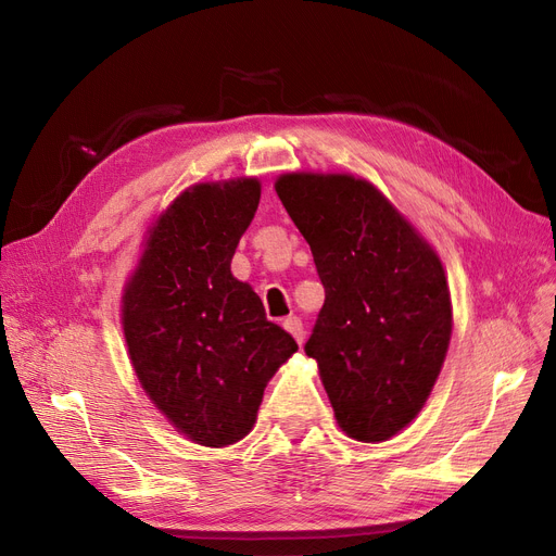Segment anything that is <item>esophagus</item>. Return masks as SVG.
I'll return each instance as SVG.
<instances>
[{
	"label": "esophagus",
	"instance_id": "34e87169",
	"mask_svg": "<svg viewBox=\"0 0 556 556\" xmlns=\"http://www.w3.org/2000/svg\"><path fill=\"white\" fill-rule=\"evenodd\" d=\"M282 328L290 332V336L301 344L303 342V324H301V319L299 317H290V319H285L282 321Z\"/></svg>",
	"mask_w": 556,
	"mask_h": 556
}]
</instances>
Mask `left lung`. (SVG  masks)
<instances>
[{
	"mask_svg": "<svg viewBox=\"0 0 556 556\" xmlns=\"http://www.w3.org/2000/svg\"><path fill=\"white\" fill-rule=\"evenodd\" d=\"M274 187L326 290L305 353L338 427L361 442L390 440L425 408L447 358L454 315L442 262L365 177L296 170Z\"/></svg>",
	"mask_w": 556,
	"mask_h": 556,
	"instance_id": "1",
	"label": "left lung"
}]
</instances>
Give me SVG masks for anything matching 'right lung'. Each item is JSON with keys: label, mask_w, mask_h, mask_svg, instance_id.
I'll return each mask as SVG.
<instances>
[{"label": "right lung", "mask_w": 556, "mask_h": 556, "mask_svg": "<svg viewBox=\"0 0 556 556\" xmlns=\"http://www.w3.org/2000/svg\"><path fill=\"white\" fill-rule=\"evenodd\" d=\"M260 193L247 175L187 187L148 226L123 285L131 369L168 425L203 447L251 433L266 383L299 351L230 271Z\"/></svg>", "instance_id": "obj_1"}]
</instances>
